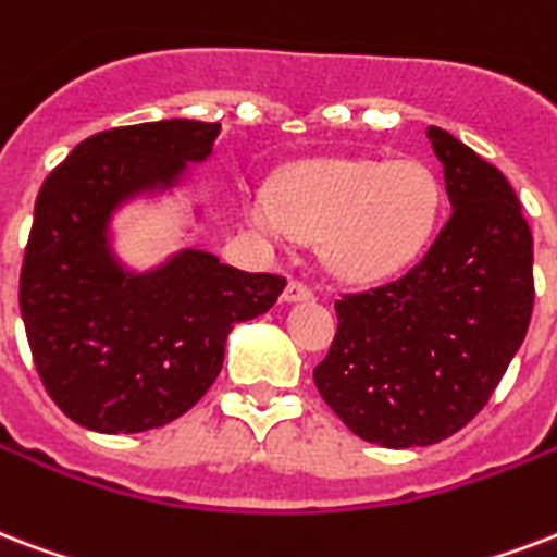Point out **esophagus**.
<instances>
[{"instance_id": "esophagus-1", "label": "esophagus", "mask_w": 557, "mask_h": 557, "mask_svg": "<svg viewBox=\"0 0 557 557\" xmlns=\"http://www.w3.org/2000/svg\"><path fill=\"white\" fill-rule=\"evenodd\" d=\"M312 297V288L307 283H300V280H288L286 292H283V300L286 304H297V300H309Z\"/></svg>"}]
</instances>
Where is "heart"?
Returning a JSON list of instances; mask_svg holds the SVG:
<instances>
[{
  "instance_id": "obj_1",
  "label": "heart",
  "mask_w": 557,
  "mask_h": 557,
  "mask_svg": "<svg viewBox=\"0 0 557 557\" xmlns=\"http://www.w3.org/2000/svg\"><path fill=\"white\" fill-rule=\"evenodd\" d=\"M441 201L438 177L420 160H312L283 172L271 201H248V219L265 233L318 239L338 277L373 280L426 248Z\"/></svg>"
}]
</instances>
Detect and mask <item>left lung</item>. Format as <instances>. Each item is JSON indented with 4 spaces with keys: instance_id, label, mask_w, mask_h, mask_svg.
Returning a JSON list of instances; mask_svg holds the SVG:
<instances>
[{
    "instance_id": "1",
    "label": "left lung",
    "mask_w": 557,
    "mask_h": 557,
    "mask_svg": "<svg viewBox=\"0 0 557 557\" xmlns=\"http://www.w3.org/2000/svg\"><path fill=\"white\" fill-rule=\"evenodd\" d=\"M449 212L403 277L335 300L315 385L362 441L430 447L485 409L532 321V231L505 175L430 125Z\"/></svg>"
}]
</instances>
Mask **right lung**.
I'll use <instances>...</instances> for the list:
<instances>
[{
	"instance_id": "obj_1",
	"label": "right lung",
	"mask_w": 557,
	"mask_h": 557,
	"mask_svg": "<svg viewBox=\"0 0 557 557\" xmlns=\"http://www.w3.org/2000/svg\"><path fill=\"white\" fill-rule=\"evenodd\" d=\"M219 122L163 119L92 134L46 177L20 274L34 364L58 409L92 432H146L189 411L224 362L236 324L269 312L286 280L198 248L151 271L110 248L113 212L184 181Z\"/></svg>"
}]
</instances>
